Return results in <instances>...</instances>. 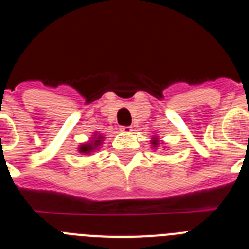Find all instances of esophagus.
Segmentation results:
<instances>
[{
    "label": "esophagus",
    "instance_id": "obj_1",
    "mask_svg": "<svg viewBox=\"0 0 249 249\" xmlns=\"http://www.w3.org/2000/svg\"><path fill=\"white\" fill-rule=\"evenodd\" d=\"M121 131H122L123 133H131L132 127H121Z\"/></svg>",
    "mask_w": 249,
    "mask_h": 249
}]
</instances>
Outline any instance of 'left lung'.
Returning a JSON list of instances; mask_svg holds the SVG:
<instances>
[{
  "mask_svg": "<svg viewBox=\"0 0 249 249\" xmlns=\"http://www.w3.org/2000/svg\"><path fill=\"white\" fill-rule=\"evenodd\" d=\"M158 142H160V140H157V138H155V140H152V144H153V147H157L158 146Z\"/></svg>",
  "mask_w": 249,
  "mask_h": 249,
  "instance_id": "left-lung-1",
  "label": "left lung"
}]
</instances>
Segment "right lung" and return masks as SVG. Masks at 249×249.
I'll return each instance as SVG.
<instances>
[{"label": "right lung", "instance_id": "add662e5", "mask_svg": "<svg viewBox=\"0 0 249 249\" xmlns=\"http://www.w3.org/2000/svg\"><path fill=\"white\" fill-rule=\"evenodd\" d=\"M102 141H103L102 136L94 133V137L92 138V141L89 142V143L80 146V152L81 153H91V152H93L94 149H97L98 147L101 146V142H102Z\"/></svg>", "mask_w": 249, "mask_h": 249}]
</instances>
